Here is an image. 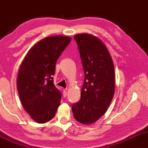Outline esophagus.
I'll return each mask as SVG.
<instances>
[{
    "label": "esophagus",
    "mask_w": 148,
    "mask_h": 148,
    "mask_svg": "<svg viewBox=\"0 0 148 148\" xmlns=\"http://www.w3.org/2000/svg\"><path fill=\"white\" fill-rule=\"evenodd\" d=\"M67 95V89H64L63 90V97H66Z\"/></svg>",
    "instance_id": "1"
}]
</instances>
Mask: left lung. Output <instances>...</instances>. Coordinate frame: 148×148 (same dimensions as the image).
I'll use <instances>...</instances> for the list:
<instances>
[{
    "instance_id": "obj_1",
    "label": "left lung",
    "mask_w": 148,
    "mask_h": 148,
    "mask_svg": "<svg viewBox=\"0 0 148 148\" xmlns=\"http://www.w3.org/2000/svg\"><path fill=\"white\" fill-rule=\"evenodd\" d=\"M85 78L81 99L73 103L76 121L91 124L104 114L114 93V67L109 51L101 40L88 34L74 36Z\"/></svg>"
}]
</instances>
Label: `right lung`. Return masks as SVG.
<instances>
[{"label":"right lung","instance_id":"right-lung-1","mask_svg":"<svg viewBox=\"0 0 148 148\" xmlns=\"http://www.w3.org/2000/svg\"><path fill=\"white\" fill-rule=\"evenodd\" d=\"M71 38L54 36L36 43L25 57L17 78L21 103L34 121L45 123L54 117L61 92L54 84L56 63Z\"/></svg>","mask_w":148,"mask_h":148}]
</instances>
